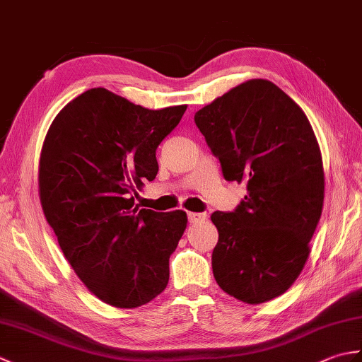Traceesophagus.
Masks as SVG:
<instances>
[{
  "mask_svg": "<svg viewBox=\"0 0 362 362\" xmlns=\"http://www.w3.org/2000/svg\"><path fill=\"white\" fill-rule=\"evenodd\" d=\"M188 219H189L191 224H199V222H205L206 221V214L205 213L189 211L188 213Z\"/></svg>",
  "mask_w": 362,
  "mask_h": 362,
  "instance_id": "1",
  "label": "esophagus"
}]
</instances>
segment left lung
I'll use <instances>...</instances> for the list:
<instances>
[{
    "mask_svg": "<svg viewBox=\"0 0 362 362\" xmlns=\"http://www.w3.org/2000/svg\"><path fill=\"white\" fill-rule=\"evenodd\" d=\"M196 126L228 182L247 183L232 213L214 211L211 255L219 288L249 305L284 294L303 271L324 206L322 153L303 110L266 79L202 107Z\"/></svg>",
    "mask_w": 362,
    "mask_h": 362,
    "instance_id": "8db88e82",
    "label": "left lung"
}]
</instances>
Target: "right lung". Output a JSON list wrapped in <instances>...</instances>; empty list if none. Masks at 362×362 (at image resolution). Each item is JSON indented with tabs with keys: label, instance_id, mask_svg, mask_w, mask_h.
<instances>
[{
	"label": "right lung",
	"instance_id": "1",
	"mask_svg": "<svg viewBox=\"0 0 362 362\" xmlns=\"http://www.w3.org/2000/svg\"><path fill=\"white\" fill-rule=\"evenodd\" d=\"M185 110H149L91 88L57 113L45 136L38 163L45 218L76 275L115 308L149 303L168 284L187 213L140 209L132 194L156 179V151Z\"/></svg>",
	"mask_w": 362,
	"mask_h": 362
}]
</instances>
